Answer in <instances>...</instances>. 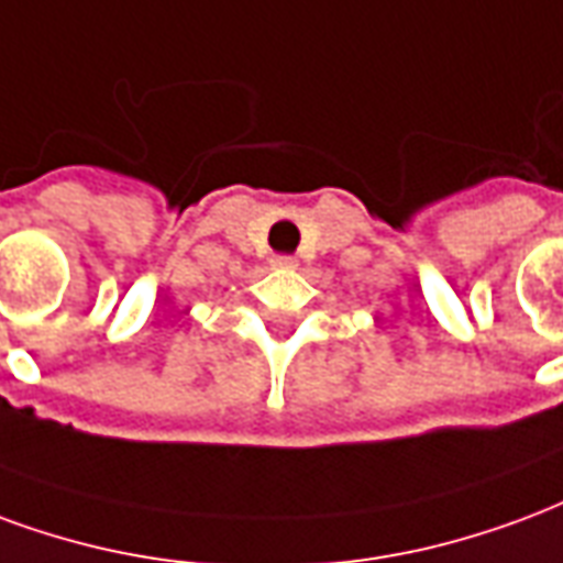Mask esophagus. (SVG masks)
Wrapping results in <instances>:
<instances>
[{
  "mask_svg": "<svg viewBox=\"0 0 563 563\" xmlns=\"http://www.w3.org/2000/svg\"><path fill=\"white\" fill-rule=\"evenodd\" d=\"M273 266H276V269H297V257H290V254H278V257H273Z\"/></svg>",
  "mask_w": 563,
  "mask_h": 563,
  "instance_id": "34e87169",
  "label": "esophagus"
}]
</instances>
